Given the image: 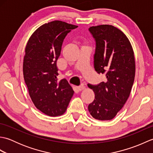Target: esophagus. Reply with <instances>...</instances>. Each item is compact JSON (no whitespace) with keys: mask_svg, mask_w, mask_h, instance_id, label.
<instances>
[{"mask_svg":"<svg viewBox=\"0 0 153 153\" xmlns=\"http://www.w3.org/2000/svg\"><path fill=\"white\" fill-rule=\"evenodd\" d=\"M77 89H78L79 91H82V90L85 89V87H84V85H79V86L77 87Z\"/></svg>","mask_w":153,"mask_h":153,"instance_id":"obj_1","label":"esophagus"}]
</instances>
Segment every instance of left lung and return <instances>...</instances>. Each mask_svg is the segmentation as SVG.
<instances>
[{"instance_id":"8db88e82","label":"left lung","mask_w":153,"mask_h":153,"mask_svg":"<svg viewBox=\"0 0 153 153\" xmlns=\"http://www.w3.org/2000/svg\"><path fill=\"white\" fill-rule=\"evenodd\" d=\"M89 31L96 42L94 68L106 79L98 85H87L95 95L88 110L94 118L110 120L130 95L135 74L134 53L126 35L113 25L92 26Z\"/></svg>"}]
</instances>
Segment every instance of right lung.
Here are the masks:
<instances>
[{
    "mask_svg": "<svg viewBox=\"0 0 153 153\" xmlns=\"http://www.w3.org/2000/svg\"><path fill=\"white\" fill-rule=\"evenodd\" d=\"M77 25L62 21L42 25L29 39L25 49L23 73L35 107L49 116L66 112L74 90L66 79L58 81L56 62L67 34Z\"/></svg>",
    "mask_w": 153,
    "mask_h": 153,
    "instance_id": "obj_1",
    "label": "right lung"
}]
</instances>
